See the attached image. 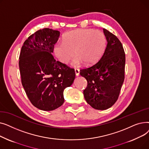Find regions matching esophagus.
<instances>
[{
  "instance_id": "obj_1",
  "label": "esophagus",
  "mask_w": 149,
  "mask_h": 149,
  "mask_svg": "<svg viewBox=\"0 0 149 149\" xmlns=\"http://www.w3.org/2000/svg\"><path fill=\"white\" fill-rule=\"evenodd\" d=\"M75 74H76L77 76H79V75H80V71L79 69H75Z\"/></svg>"
}]
</instances>
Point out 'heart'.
Wrapping results in <instances>:
<instances>
[{"label": "heart", "instance_id": "obj_1", "mask_svg": "<svg viewBox=\"0 0 149 149\" xmlns=\"http://www.w3.org/2000/svg\"><path fill=\"white\" fill-rule=\"evenodd\" d=\"M106 40L104 34L98 30L77 29L68 33L63 42L54 46L55 56L62 63L68 64L74 57L72 65L80 67L84 63L91 65L98 61L104 51Z\"/></svg>", "mask_w": 149, "mask_h": 149}]
</instances>
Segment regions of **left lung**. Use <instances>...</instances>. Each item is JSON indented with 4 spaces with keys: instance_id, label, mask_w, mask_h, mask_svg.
I'll list each match as a JSON object with an SVG mask.
<instances>
[{
    "instance_id": "1",
    "label": "left lung",
    "mask_w": 149,
    "mask_h": 149,
    "mask_svg": "<svg viewBox=\"0 0 149 149\" xmlns=\"http://www.w3.org/2000/svg\"><path fill=\"white\" fill-rule=\"evenodd\" d=\"M107 45L102 57L92 66L81 69L88 81L83 91L86 102L93 109L106 110L118 98L124 80L125 53L119 39L104 28Z\"/></svg>"
}]
</instances>
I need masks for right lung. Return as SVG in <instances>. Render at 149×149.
I'll return each instance as SVG.
<instances>
[{
	"label": "right lung",
	"instance_id": "right-lung-1",
	"mask_svg": "<svg viewBox=\"0 0 149 149\" xmlns=\"http://www.w3.org/2000/svg\"><path fill=\"white\" fill-rule=\"evenodd\" d=\"M60 36V31L52 29L38 30L25 40L20 54L23 87L31 103L45 111L63 104L64 90L75 78L74 69L56 61L52 55Z\"/></svg>",
	"mask_w": 149,
	"mask_h": 149
}]
</instances>
